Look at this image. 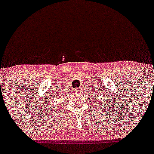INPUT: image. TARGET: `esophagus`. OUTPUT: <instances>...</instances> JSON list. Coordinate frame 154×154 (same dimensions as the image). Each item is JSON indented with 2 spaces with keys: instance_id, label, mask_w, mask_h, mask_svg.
Returning a JSON list of instances; mask_svg holds the SVG:
<instances>
[{
  "instance_id": "esophagus-1",
  "label": "esophagus",
  "mask_w": 154,
  "mask_h": 154,
  "mask_svg": "<svg viewBox=\"0 0 154 154\" xmlns=\"http://www.w3.org/2000/svg\"><path fill=\"white\" fill-rule=\"evenodd\" d=\"M74 92H75V93H80L81 90L79 88H76V89H75V90H74Z\"/></svg>"
}]
</instances>
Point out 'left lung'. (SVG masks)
<instances>
[{"label": "left lung", "mask_w": 154, "mask_h": 154, "mask_svg": "<svg viewBox=\"0 0 154 154\" xmlns=\"http://www.w3.org/2000/svg\"><path fill=\"white\" fill-rule=\"evenodd\" d=\"M101 92H103V90H101ZM101 92H100V93H99V91H97H97L95 90V92H94V93H93V95H92V96L94 97L93 99H94V100H95V102H96L97 100H99V99H97V97L100 96V94L101 93ZM92 92H93V91H92ZM97 102H98V101H97Z\"/></svg>", "instance_id": "left-lung-1"}]
</instances>
